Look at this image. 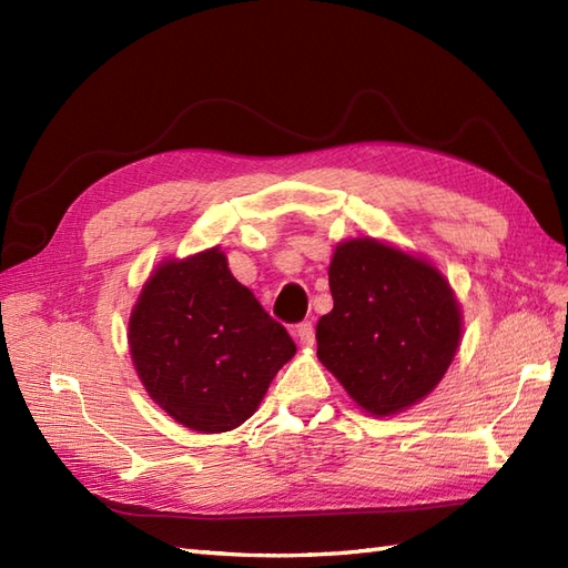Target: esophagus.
Returning a JSON list of instances; mask_svg holds the SVG:
<instances>
[{
	"instance_id": "1",
	"label": "esophagus",
	"mask_w": 568,
	"mask_h": 568,
	"mask_svg": "<svg viewBox=\"0 0 568 568\" xmlns=\"http://www.w3.org/2000/svg\"><path fill=\"white\" fill-rule=\"evenodd\" d=\"M296 336L301 338V343L303 346H313V341H315V326H313V322H301L298 326H296Z\"/></svg>"
}]
</instances>
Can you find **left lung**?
I'll list each match as a JSON object with an SVG mask.
<instances>
[{
	"mask_svg": "<svg viewBox=\"0 0 568 568\" xmlns=\"http://www.w3.org/2000/svg\"><path fill=\"white\" fill-rule=\"evenodd\" d=\"M334 307L317 357L372 415H395L443 379L459 346V307L443 274L398 248L353 239L329 265Z\"/></svg>",
	"mask_w": 568,
	"mask_h": 568,
	"instance_id": "obj_1",
	"label": "left lung"
}]
</instances>
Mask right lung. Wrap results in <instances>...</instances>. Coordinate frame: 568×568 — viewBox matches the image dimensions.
I'll use <instances>...</instances> for the list:
<instances>
[{
	"mask_svg": "<svg viewBox=\"0 0 568 568\" xmlns=\"http://www.w3.org/2000/svg\"><path fill=\"white\" fill-rule=\"evenodd\" d=\"M130 353L170 417L220 434L253 415L296 346L213 248L151 274L130 317Z\"/></svg>",
	"mask_w": 568,
	"mask_h": 568,
	"instance_id": "right-lung-1",
	"label": "right lung"
}]
</instances>
